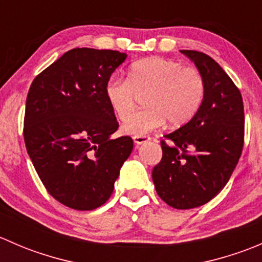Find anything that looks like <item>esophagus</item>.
<instances>
[{"label":"esophagus","instance_id":"obj_1","mask_svg":"<svg viewBox=\"0 0 262 262\" xmlns=\"http://www.w3.org/2000/svg\"><path fill=\"white\" fill-rule=\"evenodd\" d=\"M133 141H134V143L138 144V146H141V144L149 142L150 141V137H148V136H134L133 137Z\"/></svg>","mask_w":262,"mask_h":262}]
</instances>
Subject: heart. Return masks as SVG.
<instances>
[{
	"label": "heart",
	"mask_w": 262,
	"mask_h": 262,
	"mask_svg": "<svg viewBox=\"0 0 262 262\" xmlns=\"http://www.w3.org/2000/svg\"><path fill=\"white\" fill-rule=\"evenodd\" d=\"M137 92L147 93V107L132 116ZM204 95L205 82L199 70L160 57L134 62L128 78L112 77L105 84L113 113L121 121L128 119L123 132L136 136L163 125L166 119L175 126L187 123L200 109Z\"/></svg>",
	"instance_id": "1"
}]
</instances>
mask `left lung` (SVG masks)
<instances>
[{"mask_svg": "<svg viewBox=\"0 0 262 262\" xmlns=\"http://www.w3.org/2000/svg\"><path fill=\"white\" fill-rule=\"evenodd\" d=\"M205 82L194 118L161 141L162 160L153 167L158 196L175 209L207 204L222 191L244 149L245 112L238 87L209 55L181 50Z\"/></svg>", "mask_w": 262, "mask_h": 262, "instance_id": "1", "label": "left lung"}]
</instances>
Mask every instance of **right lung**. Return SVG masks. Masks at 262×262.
I'll use <instances>...</instances> for the list:
<instances>
[{"instance_id":"add662e5","label":"right lung","mask_w":262,"mask_h":262,"mask_svg":"<svg viewBox=\"0 0 262 262\" xmlns=\"http://www.w3.org/2000/svg\"><path fill=\"white\" fill-rule=\"evenodd\" d=\"M118 50L75 48L34 78L26 97L24 141L47 191L68 208L107 202L133 139H112L119 123L105 84L125 60Z\"/></svg>"}]
</instances>
